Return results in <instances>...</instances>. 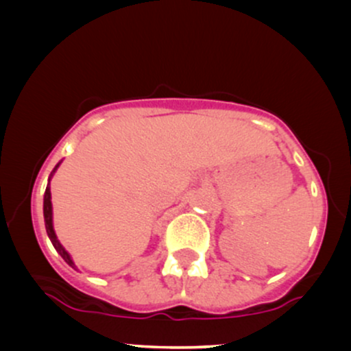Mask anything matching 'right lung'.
I'll return each mask as SVG.
<instances>
[{
  "label": "right lung",
  "mask_w": 351,
  "mask_h": 351,
  "mask_svg": "<svg viewBox=\"0 0 351 351\" xmlns=\"http://www.w3.org/2000/svg\"><path fill=\"white\" fill-rule=\"evenodd\" d=\"M59 165H60V162H59L58 165H56V168H54V170H52L51 176H49V183H47V186H46V193H44V206H43V211H44V223H46V231H47V236H49L51 243H52V245H54V249H56V251H58V252L60 254V257H62V259L66 261V263L69 264L72 269H75V271H77V265H75V264H74V261H72L71 254L67 252L66 249H64V245L59 243L58 236H56V231H54V224H52L51 178H52V175H54V173H56V170H58V168H59Z\"/></svg>",
  "instance_id": "right-lung-1"
}]
</instances>
